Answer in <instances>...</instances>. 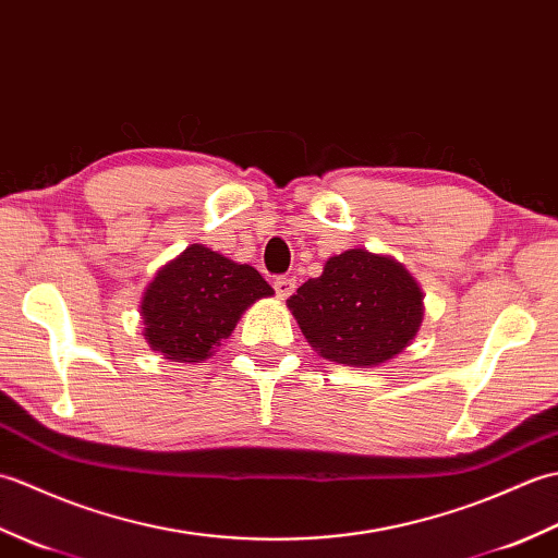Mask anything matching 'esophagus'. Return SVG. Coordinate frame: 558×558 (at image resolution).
Wrapping results in <instances>:
<instances>
[{
  "label": "esophagus",
  "instance_id": "34e87169",
  "mask_svg": "<svg viewBox=\"0 0 558 558\" xmlns=\"http://www.w3.org/2000/svg\"><path fill=\"white\" fill-rule=\"evenodd\" d=\"M272 288H276V294L280 300L290 298V294L294 292V278H288V276H280L272 280Z\"/></svg>",
  "mask_w": 558,
  "mask_h": 558
}]
</instances>
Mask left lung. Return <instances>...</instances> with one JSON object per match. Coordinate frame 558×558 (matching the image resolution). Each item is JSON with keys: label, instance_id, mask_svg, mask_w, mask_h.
Returning a JSON list of instances; mask_svg holds the SVG:
<instances>
[{"label": "left lung", "instance_id": "obj_1", "mask_svg": "<svg viewBox=\"0 0 558 558\" xmlns=\"http://www.w3.org/2000/svg\"><path fill=\"white\" fill-rule=\"evenodd\" d=\"M288 310L324 360L369 369L398 357L420 333L424 292L400 260L357 246L330 256Z\"/></svg>", "mask_w": 558, "mask_h": 558}]
</instances>
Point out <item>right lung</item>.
Masks as SVG:
<instances>
[{"instance_id":"1","label":"right lung","mask_w":558,"mask_h":558,"mask_svg":"<svg viewBox=\"0 0 558 558\" xmlns=\"http://www.w3.org/2000/svg\"><path fill=\"white\" fill-rule=\"evenodd\" d=\"M272 294L254 266L189 244L156 272L141 298L144 338L165 360L204 362L230 338L248 306Z\"/></svg>"}]
</instances>
